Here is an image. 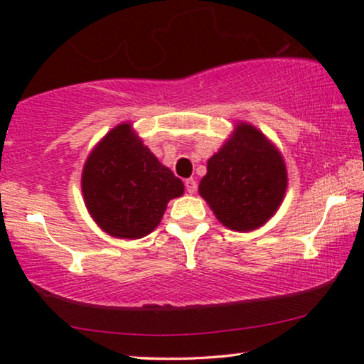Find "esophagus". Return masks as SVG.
I'll return each mask as SVG.
<instances>
[{
  "instance_id": "esophagus-1",
  "label": "esophagus",
  "mask_w": 364,
  "mask_h": 364,
  "mask_svg": "<svg viewBox=\"0 0 364 364\" xmlns=\"http://www.w3.org/2000/svg\"><path fill=\"white\" fill-rule=\"evenodd\" d=\"M186 191L188 193H196L197 192V182L196 178H187L186 181Z\"/></svg>"
}]
</instances>
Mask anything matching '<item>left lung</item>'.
<instances>
[{"label": "left lung", "mask_w": 364, "mask_h": 364, "mask_svg": "<svg viewBox=\"0 0 364 364\" xmlns=\"http://www.w3.org/2000/svg\"><path fill=\"white\" fill-rule=\"evenodd\" d=\"M287 168L280 152L260 131L240 124L232 139L207 162L198 192L223 225L255 230L280 207Z\"/></svg>", "instance_id": "8db88e82"}]
</instances>
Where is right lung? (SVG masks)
<instances>
[{
    "label": "right lung",
    "mask_w": 364,
    "mask_h": 364,
    "mask_svg": "<svg viewBox=\"0 0 364 364\" xmlns=\"http://www.w3.org/2000/svg\"><path fill=\"white\" fill-rule=\"evenodd\" d=\"M82 193L89 213L109 235L141 238L159 225L171 198L183 183L121 124L99 142L82 172Z\"/></svg>",
    "instance_id": "add662e5"
}]
</instances>
